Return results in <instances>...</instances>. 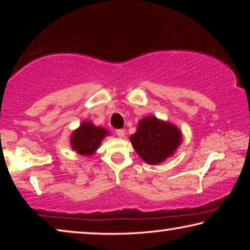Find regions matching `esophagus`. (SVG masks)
Returning a JSON list of instances; mask_svg holds the SVG:
<instances>
[{"instance_id": "1", "label": "esophagus", "mask_w": 250, "mask_h": 250, "mask_svg": "<svg viewBox=\"0 0 250 250\" xmlns=\"http://www.w3.org/2000/svg\"><path fill=\"white\" fill-rule=\"evenodd\" d=\"M116 133L119 138H124L125 137V130L124 129H118L116 130Z\"/></svg>"}]
</instances>
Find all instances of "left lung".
Instances as JSON below:
<instances>
[{"label":"left lung","instance_id":"8db88e82","mask_svg":"<svg viewBox=\"0 0 250 250\" xmlns=\"http://www.w3.org/2000/svg\"><path fill=\"white\" fill-rule=\"evenodd\" d=\"M130 139L142 160L147 164H158L174 153L180 146L181 132L168 122L149 117L139 122L137 132Z\"/></svg>","mask_w":250,"mask_h":250}]
</instances>
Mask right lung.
Here are the masks:
<instances>
[{
	"mask_svg": "<svg viewBox=\"0 0 250 250\" xmlns=\"http://www.w3.org/2000/svg\"><path fill=\"white\" fill-rule=\"evenodd\" d=\"M108 134L107 130L96 126L90 122H83L80 128L74 131L70 142L73 149L83 155H91L98 149L101 140Z\"/></svg>",
	"mask_w": 250,
	"mask_h": 250,
	"instance_id": "obj_1",
	"label": "right lung"
}]
</instances>
